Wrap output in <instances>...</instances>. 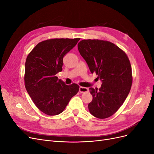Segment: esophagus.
Instances as JSON below:
<instances>
[{"label":"esophagus","mask_w":154,"mask_h":154,"mask_svg":"<svg viewBox=\"0 0 154 154\" xmlns=\"http://www.w3.org/2000/svg\"><path fill=\"white\" fill-rule=\"evenodd\" d=\"M79 91L81 93H84V92H87L88 91V88L87 87H79Z\"/></svg>","instance_id":"esophagus-1"}]
</instances>
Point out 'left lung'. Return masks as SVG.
Returning <instances> with one entry per match:
<instances>
[{"instance_id":"1","label":"left lung","mask_w":154,"mask_h":154,"mask_svg":"<svg viewBox=\"0 0 154 154\" xmlns=\"http://www.w3.org/2000/svg\"><path fill=\"white\" fill-rule=\"evenodd\" d=\"M78 48L91 73H96L102 82L99 89L89 88L93 98L88 110L96 118H109L122 105L131 88L129 60L122 49L108 41L83 40Z\"/></svg>"}]
</instances>
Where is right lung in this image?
Listing matches in <instances>:
<instances>
[{
	"label": "right lung",
	"instance_id": "right-lung-1",
	"mask_svg": "<svg viewBox=\"0 0 154 154\" xmlns=\"http://www.w3.org/2000/svg\"><path fill=\"white\" fill-rule=\"evenodd\" d=\"M80 38H55L37 44L25 63V87L35 105L49 116L60 114L77 94L76 83L66 85L56 76L62 71L63 58Z\"/></svg>",
	"mask_w": 154,
	"mask_h": 154
}]
</instances>
